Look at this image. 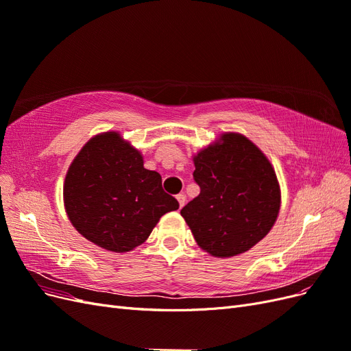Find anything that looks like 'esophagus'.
<instances>
[{"label": "esophagus", "instance_id": "34e87169", "mask_svg": "<svg viewBox=\"0 0 351 351\" xmlns=\"http://www.w3.org/2000/svg\"><path fill=\"white\" fill-rule=\"evenodd\" d=\"M176 197H177V200H178V205H180V208H183V206H184V204H186V196H184L183 193H180V195H177Z\"/></svg>", "mask_w": 351, "mask_h": 351}]
</instances>
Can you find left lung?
<instances>
[{
  "label": "left lung",
  "instance_id": "8db88e82",
  "mask_svg": "<svg viewBox=\"0 0 351 351\" xmlns=\"http://www.w3.org/2000/svg\"><path fill=\"white\" fill-rule=\"evenodd\" d=\"M193 162L200 193L180 214L199 247L215 258L250 250L280 214L281 189L269 159L246 136L227 132Z\"/></svg>",
  "mask_w": 351,
  "mask_h": 351
}]
</instances>
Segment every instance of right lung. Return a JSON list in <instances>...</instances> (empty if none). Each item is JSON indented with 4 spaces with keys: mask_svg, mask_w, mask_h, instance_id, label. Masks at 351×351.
Segmentation results:
<instances>
[{
    "mask_svg": "<svg viewBox=\"0 0 351 351\" xmlns=\"http://www.w3.org/2000/svg\"><path fill=\"white\" fill-rule=\"evenodd\" d=\"M64 208L73 227L97 246L125 253L141 246L167 212L178 209L161 176L143 167L141 151L119 132L89 139L70 164Z\"/></svg>",
    "mask_w": 351,
    "mask_h": 351,
    "instance_id": "obj_1",
    "label": "right lung"
}]
</instances>
